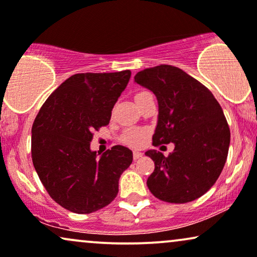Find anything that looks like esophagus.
Masks as SVG:
<instances>
[{
    "instance_id": "34e87169",
    "label": "esophagus",
    "mask_w": 257,
    "mask_h": 257,
    "mask_svg": "<svg viewBox=\"0 0 257 257\" xmlns=\"http://www.w3.org/2000/svg\"><path fill=\"white\" fill-rule=\"evenodd\" d=\"M142 155H144V154H142L141 152H136V151H135L134 153H133V159H134V160H138V159L141 158Z\"/></svg>"
}]
</instances>
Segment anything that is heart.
I'll return each mask as SVG.
<instances>
[{
	"mask_svg": "<svg viewBox=\"0 0 257 257\" xmlns=\"http://www.w3.org/2000/svg\"><path fill=\"white\" fill-rule=\"evenodd\" d=\"M149 92L147 91H140L135 95V102H138L140 98H142V97L148 95ZM147 135H148V132L147 129H144V128H131V129H126L124 132V134L122 136V141L124 142L125 145L131 146V147H141L142 145L145 144L146 139H147Z\"/></svg>",
	"mask_w": 257,
	"mask_h": 257,
	"instance_id": "1",
	"label": "heart"
}]
</instances>
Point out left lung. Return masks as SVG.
Listing matches in <instances>:
<instances>
[{"mask_svg": "<svg viewBox=\"0 0 257 257\" xmlns=\"http://www.w3.org/2000/svg\"><path fill=\"white\" fill-rule=\"evenodd\" d=\"M134 79L159 103L153 146L174 144L167 157L146 152L155 165L149 191L167 203L197 199L213 186L228 158L230 129L219 103L206 86L172 65L145 69Z\"/></svg>", "mask_w": 257, "mask_h": 257, "instance_id": "obj_1", "label": "left lung"}]
</instances>
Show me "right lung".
I'll use <instances>...</instances> for the list:
<instances>
[{
  "label": "right lung",
  "mask_w": 257,
  "mask_h": 257,
  "mask_svg": "<svg viewBox=\"0 0 257 257\" xmlns=\"http://www.w3.org/2000/svg\"><path fill=\"white\" fill-rule=\"evenodd\" d=\"M132 72L77 73L51 93L32 126V160L52 199L74 213L109 205L133 152L113 146L99 159L90 149L93 132L109 124Z\"/></svg>",
  "instance_id": "1"
}]
</instances>
